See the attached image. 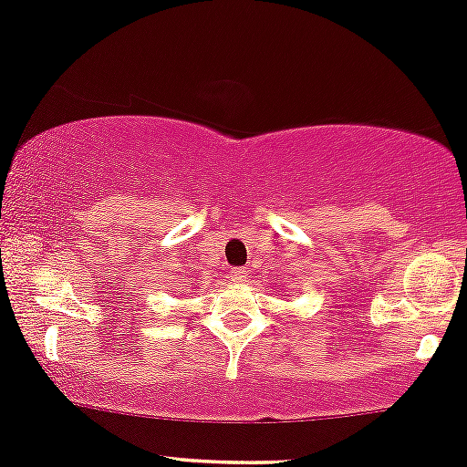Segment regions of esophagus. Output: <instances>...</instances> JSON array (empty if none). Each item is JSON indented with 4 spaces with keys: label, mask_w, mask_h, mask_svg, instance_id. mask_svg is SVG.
Here are the masks:
<instances>
[{
    "label": "esophagus",
    "mask_w": 467,
    "mask_h": 467,
    "mask_svg": "<svg viewBox=\"0 0 467 467\" xmlns=\"http://www.w3.org/2000/svg\"><path fill=\"white\" fill-rule=\"evenodd\" d=\"M230 279L237 281V284H242V281L248 279V270H245V268H233V270H230Z\"/></svg>",
    "instance_id": "34e87169"
}]
</instances>
